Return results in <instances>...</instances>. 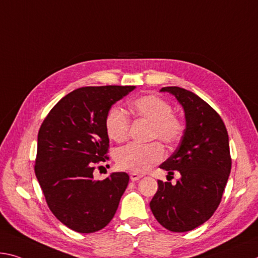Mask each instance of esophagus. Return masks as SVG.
<instances>
[{
    "label": "esophagus",
    "mask_w": 258,
    "mask_h": 258,
    "mask_svg": "<svg viewBox=\"0 0 258 258\" xmlns=\"http://www.w3.org/2000/svg\"><path fill=\"white\" fill-rule=\"evenodd\" d=\"M130 178H131V180L132 181H137V180H139V179L140 178H142V175L141 174H139V173H131L130 174Z\"/></svg>",
    "instance_id": "obj_1"
}]
</instances>
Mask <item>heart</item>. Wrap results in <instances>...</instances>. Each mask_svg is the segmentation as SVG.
Segmentation results:
<instances>
[{
  "instance_id": "1",
  "label": "heart",
  "mask_w": 258,
  "mask_h": 258,
  "mask_svg": "<svg viewBox=\"0 0 258 258\" xmlns=\"http://www.w3.org/2000/svg\"><path fill=\"white\" fill-rule=\"evenodd\" d=\"M131 111L136 117L151 122L149 139H159L163 144H178L185 133V124L181 118L172 113L169 102L153 94L139 96L130 102ZM108 137L116 142L127 140L130 134V118L119 107L109 109L104 120ZM164 149L159 142L148 145L130 144L116 154V162L122 170L134 173H144L164 158Z\"/></svg>"
}]
</instances>
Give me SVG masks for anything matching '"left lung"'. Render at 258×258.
I'll use <instances>...</instances> for the list:
<instances>
[{
	"mask_svg": "<svg viewBox=\"0 0 258 258\" xmlns=\"http://www.w3.org/2000/svg\"><path fill=\"white\" fill-rule=\"evenodd\" d=\"M185 110L186 128L174 153L159 166L181 174L175 185L158 180L150 202L157 222L171 232H188L217 210L231 172L228 134L215 109L185 88L163 87ZM169 177V175H167Z\"/></svg>",
	"mask_w": 258,
	"mask_h": 258,
	"instance_id": "8db88e82",
	"label": "left lung"
}]
</instances>
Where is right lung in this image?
<instances>
[{"label":"right lung","mask_w":258,"mask_h":258,"mask_svg":"<svg viewBox=\"0 0 258 258\" xmlns=\"http://www.w3.org/2000/svg\"><path fill=\"white\" fill-rule=\"evenodd\" d=\"M136 86H88L65 95L44 118L34 171L49 209L65 226L93 233L116 214L128 174L95 180V165L109 161L105 116ZM101 167V166H99Z\"/></svg>","instance_id":"add662e5"}]
</instances>
